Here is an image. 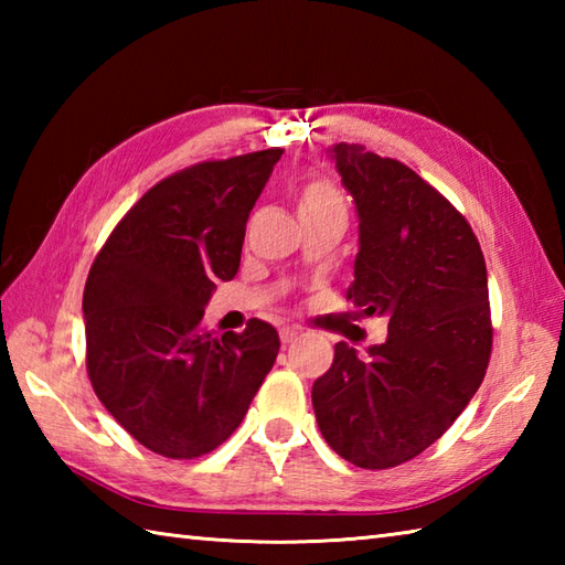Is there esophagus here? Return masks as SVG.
Here are the masks:
<instances>
[{
  "instance_id": "34e87169",
  "label": "esophagus",
  "mask_w": 565,
  "mask_h": 565,
  "mask_svg": "<svg viewBox=\"0 0 565 565\" xmlns=\"http://www.w3.org/2000/svg\"><path fill=\"white\" fill-rule=\"evenodd\" d=\"M298 334H301V328H296V326H291V328H281V330H279V338H281V342H284V344H289V342L298 340Z\"/></svg>"
}]
</instances>
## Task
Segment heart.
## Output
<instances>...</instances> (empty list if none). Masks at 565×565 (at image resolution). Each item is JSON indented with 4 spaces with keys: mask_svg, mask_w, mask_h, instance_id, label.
Segmentation results:
<instances>
[{
    "mask_svg": "<svg viewBox=\"0 0 565 565\" xmlns=\"http://www.w3.org/2000/svg\"><path fill=\"white\" fill-rule=\"evenodd\" d=\"M298 215H316L326 211H344L342 191L326 177H308L296 189Z\"/></svg>",
    "mask_w": 565,
    "mask_h": 565,
    "instance_id": "b5f03b06",
    "label": "heart"
}]
</instances>
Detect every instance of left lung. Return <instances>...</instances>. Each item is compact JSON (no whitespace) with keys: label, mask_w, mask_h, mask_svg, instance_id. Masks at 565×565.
<instances>
[{"label":"left lung","mask_w":565,"mask_h":565,"mask_svg":"<svg viewBox=\"0 0 565 565\" xmlns=\"http://www.w3.org/2000/svg\"><path fill=\"white\" fill-rule=\"evenodd\" d=\"M332 158L359 211L347 301L391 320L369 356L334 344L313 411L342 459L383 471L435 444L481 386L493 350L488 271L461 211L411 167L359 142H338Z\"/></svg>","instance_id":"1"}]
</instances>
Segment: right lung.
<instances>
[{
	"label": "right lung",
	"mask_w": 565,
	"mask_h": 565,
	"mask_svg": "<svg viewBox=\"0 0 565 565\" xmlns=\"http://www.w3.org/2000/svg\"><path fill=\"white\" fill-rule=\"evenodd\" d=\"M284 154L257 150L184 167L142 194L111 231L84 284L87 374L142 447L167 459L213 451L243 423L279 354L252 318L215 338L203 306L239 267L245 225Z\"/></svg>",
	"instance_id": "add662e5"
}]
</instances>
